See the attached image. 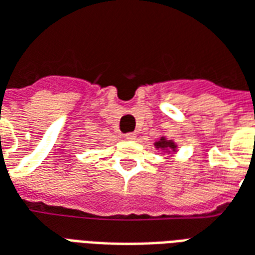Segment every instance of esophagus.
Returning <instances> with one entry per match:
<instances>
[{"label": "esophagus", "mask_w": 255, "mask_h": 255, "mask_svg": "<svg viewBox=\"0 0 255 255\" xmlns=\"http://www.w3.org/2000/svg\"><path fill=\"white\" fill-rule=\"evenodd\" d=\"M136 137H137V134L136 133H133V131H130V133H126V134H125V138H126V140H136Z\"/></svg>", "instance_id": "34e87169"}]
</instances>
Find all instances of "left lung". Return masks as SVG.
<instances>
[{"label": "left lung", "instance_id": "8db88e82", "mask_svg": "<svg viewBox=\"0 0 255 255\" xmlns=\"http://www.w3.org/2000/svg\"><path fill=\"white\" fill-rule=\"evenodd\" d=\"M155 145H156V148H171V149H174V148H176V145H174L173 142L166 141L165 138H160V141L155 142Z\"/></svg>", "mask_w": 255, "mask_h": 255}]
</instances>
